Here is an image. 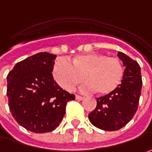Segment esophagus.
<instances>
[{"label": "esophagus", "mask_w": 152, "mask_h": 152, "mask_svg": "<svg viewBox=\"0 0 152 152\" xmlns=\"http://www.w3.org/2000/svg\"><path fill=\"white\" fill-rule=\"evenodd\" d=\"M76 99H77V100H83V96L76 94Z\"/></svg>", "instance_id": "34e87169"}]
</instances>
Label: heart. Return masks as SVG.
<instances>
[{"label":"heart","instance_id":"1","mask_svg":"<svg viewBox=\"0 0 152 152\" xmlns=\"http://www.w3.org/2000/svg\"><path fill=\"white\" fill-rule=\"evenodd\" d=\"M53 76L56 83L64 90L72 91L83 81L87 82L82 90H95L101 95L113 93L118 88L124 76L122 61L116 58L100 53L76 55L71 63L58 58L53 66Z\"/></svg>","mask_w":152,"mask_h":152}]
</instances>
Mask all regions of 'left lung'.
<instances>
[{
	"label": "left lung",
	"mask_w": 152,
	"mask_h": 152,
	"mask_svg": "<svg viewBox=\"0 0 152 152\" xmlns=\"http://www.w3.org/2000/svg\"><path fill=\"white\" fill-rule=\"evenodd\" d=\"M117 56L126 67L122 83L113 93L97 98V106L88 115L94 126L105 131L118 130L131 121L141 94L140 66L122 52Z\"/></svg>",
	"instance_id": "8db88e82"
}]
</instances>
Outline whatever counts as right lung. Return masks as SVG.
Segmentation results:
<instances>
[{
	"instance_id": "1",
	"label": "right lung",
	"mask_w": 152,
	"mask_h": 152,
	"mask_svg": "<svg viewBox=\"0 0 152 152\" xmlns=\"http://www.w3.org/2000/svg\"><path fill=\"white\" fill-rule=\"evenodd\" d=\"M56 55L38 53L15 64L7 76L8 106L17 122L29 131H53L62 122L68 101L75 95L53 80Z\"/></svg>"
}]
</instances>
